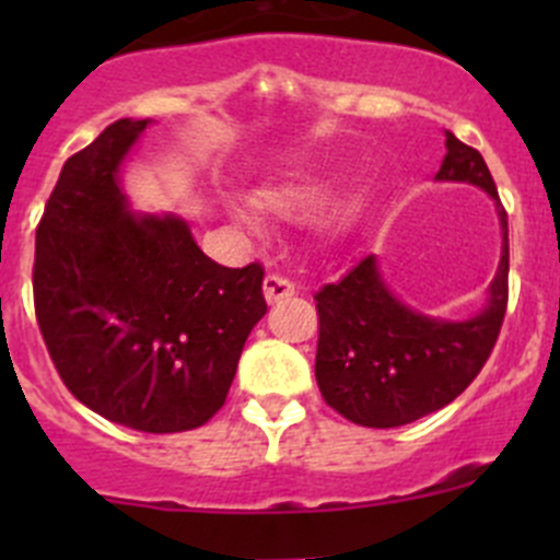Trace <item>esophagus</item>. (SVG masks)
Listing matches in <instances>:
<instances>
[{"instance_id":"34e87169","label":"esophagus","mask_w":560,"mask_h":560,"mask_svg":"<svg viewBox=\"0 0 560 560\" xmlns=\"http://www.w3.org/2000/svg\"><path fill=\"white\" fill-rule=\"evenodd\" d=\"M262 292H265V301H268L270 306H273V303H281V301H284V298L295 295V284H292L290 279H284V276L270 273V276H265Z\"/></svg>"}]
</instances>
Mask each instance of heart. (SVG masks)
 Returning <instances> with one entry per match:
<instances>
[{"instance_id":"1","label":"heart","mask_w":560,"mask_h":560,"mask_svg":"<svg viewBox=\"0 0 560 560\" xmlns=\"http://www.w3.org/2000/svg\"><path fill=\"white\" fill-rule=\"evenodd\" d=\"M336 195V180L327 178V175H295V178H284L273 186H265L257 191V202L268 211L279 213L284 219H312L314 213H319L327 202ZM360 206H363V197L352 195L338 206L336 222L347 224L349 219L358 217ZM238 219L244 224H254V219L248 213H238Z\"/></svg>"}]
</instances>
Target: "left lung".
I'll use <instances>...</instances> for the list:
<instances>
[{
    "label": "left lung",
    "instance_id": "left-lung-1",
    "mask_svg": "<svg viewBox=\"0 0 560 560\" xmlns=\"http://www.w3.org/2000/svg\"><path fill=\"white\" fill-rule=\"evenodd\" d=\"M439 167L442 184L488 191L501 228V259L485 303L468 319H444L406 306L385 281L376 254L338 284L314 295L319 312L316 385L327 406L365 428H398L455 400L493 352L506 312L510 228L482 154L453 132Z\"/></svg>",
    "mask_w": 560,
    "mask_h": 560
}]
</instances>
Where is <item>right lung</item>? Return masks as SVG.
Segmentation results:
<instances>
[{
	"instance_id": "right-lung-1",
	"label": "right lung",
	"mask_w": 560,
	"mask_h": 560,
	"mask_svg": "<svg viewBox=\"0 0 560 560\" xmlns=\"http://www.w3.org/2000/svg\"><path fill=\"white\" fill-rule=\"evenodd\" d=\"M151 118H121L65 162L35 244V312L61 382L143 433L222 409L268 303L262 268H224L173 213H138L121 171Z\"/></svg>"
}]
</instances>
